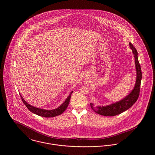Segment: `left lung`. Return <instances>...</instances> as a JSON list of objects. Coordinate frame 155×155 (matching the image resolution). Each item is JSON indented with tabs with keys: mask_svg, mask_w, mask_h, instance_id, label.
Here are the masks:
<instances>
[{
	"mask_svg": "<svg viewBox=\"0 0 155 155\" xmlns=\"http://www.w3.org/2000/svg\"><path fill=\"white\" fill-rule=\"evenodd\" d=\"M130 46L132 49L134 57L135 58V66L136 69V81L133 90L125 98L119 101L112 103L109 105L98 106L94 107L93 104L91 103V108L95 113L106 116H113L122 113V112L129 109L137 101L140 94V85L142 78V73L141 67L138 62V52L131 43H130Z\"/></svg>",
	"mask_w": 155,
	"mask_h": 155,
	"instance_id": "1",
	"label": "left lung"
}]
</instances>
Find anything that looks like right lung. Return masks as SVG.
I'll list each match as a JSON object with an SVG mask.
<instances>
[{"instance_id": "1", "label": "right lung", "mask_w": 155, "mask_h": 155, "mask_svg": "<svg viewBox=\"0 0 155 155\" xmlns=\"http://www.w3.org/2000/svg\"><path fill=\"white\" fill-rule=\"evenodd\" d=\"M73 91H72L70 94H69V95L67 97L66 100H65V101L58 107H57V109H52V110H45V109H39V108H37L35 107L34 106H32L31 105H30L29 104H28L23 98L21 95H20V97L21 98L22 102L25 105V106L27 107V108L31 111L32 113L40 116H42V117H55L57 116H58L61 114H62L65 110L66 109L68 103L70 102V100L71 98V95L72 94Z\"/></svg>"}]
</instances>
